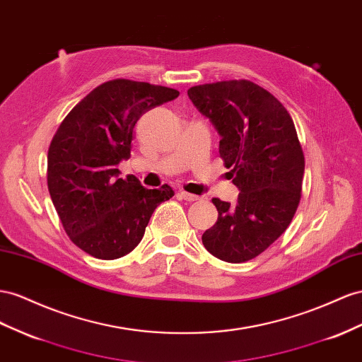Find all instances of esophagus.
I'll use <instances>...</instances> for the list:
<instances>
[{
	"label": "esophagus",
	"instance_id": "34e87169",
	"mask_svg": "<svg viewBox=\"0 0 362 362\" xmlns=\"http://www.w3.org/2000/svg\"><path fill=\"white\" fill-rule=\"evenodd\" d=\"M180 197L184 201H189V202H193V201H198L199 199V197H197V194H192V193H187V192H184V190L180 192Z\"/></svg>",
	"mask_w": 362,
	"mask_h": 362
}]
</instances>
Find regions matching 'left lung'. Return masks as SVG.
<instances>
[{"label": "left lung", "mask_w": 362, "mask_h": 362, "mask_svg": "<svg viewBox=\"0 0 362 362\" xmlns=\"http://www.w3.org/2000/svg\"><path fill=\"white\" fill-rule=\"evenodd\" d=\"M187 94L218 131L219 155L240 192L236 204L211 199L218 221L202 243L223 262L251 260L285 233L298 207L305 155L294 122L250 81L198 85Z\"/></svg>", "instance_id": "1"}]
</instances>
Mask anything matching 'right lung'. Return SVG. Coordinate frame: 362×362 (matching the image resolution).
Returning <instances> with one entry per match:
<instances>
[{
	"label": "right lung",
	"instance_id": "right-lung-1",
	"mask_svg": "<svg viewBox=\"0 0 362 362\" xmlns=\"http://www.w3.org/2000/svg\"><path fill=\"white\" fill-rule=\"evenodd\" d=\"M173 88L115 79L77 103L48 148L47 184L64 230L95 259L131 252L153 210L173 197L170 185L144 189L117 169L131 157L134 128L149 110L177 99Z\"/></svg>",
	"mask_w": 362,
	"mask_h": 362
}]
</instances>
